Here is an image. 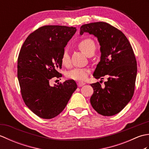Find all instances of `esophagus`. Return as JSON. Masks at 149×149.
<instances>
[{"instance_id":"1","label":"esophagus","mask_w":149,"mask_h":149,"mask_svg":"<svg viewBox=\"0 0 149 149\" xmlns=\"http://www.w3.org/2000/svg\"><path fill=\"white\" fill-rule=\"evenodd\" d=\"M84 84H85V83H84V82H81V81L78 82V83H77V85H78L79 87L83 86V85H84Z\"/></svg>"}]
</instances>
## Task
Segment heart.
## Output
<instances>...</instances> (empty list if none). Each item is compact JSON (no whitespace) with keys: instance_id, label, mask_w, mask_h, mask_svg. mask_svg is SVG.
<instances>
[{"instance_id":"1","label":"heart","mask_w":149,"mask_h":149,"mask_svg":"<svg viewBox=\"0 0 149 149\" xmlns=\"http://www.w3.org/2000/svg\"><path fill=\"white\" fill-rule=\"evenodd\" d=\"M78 47L81 51L87 56L94 49H95V44L93 41L89 38L82 40L79 43ZM61 63L63 65L65 66H68L70 65V58L68 52L66 50H64L62 54ZM88 73H89V70L87 68H76L69 71L66 74V77L69 79H72L82 81L84 80L87 77Z\"/></svg>"}]
</instances>
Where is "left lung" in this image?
I'll use <instances>...</instances> for the list:
<instances>
[{"instance_id":"left-lung-1","label":"left lung","mask_w":149,"mask_h":149,"mask_svg":"<svg viewBox=\"0 0 149 149\" xmlns=\"http://www.w3.org/2000/svg\"><path fill=\"white\" fill-rule=\"evenodd\" d=\"M84 33L95 36L100 46V60L93 75L100 79L108 77L104 88L99 82L91 84L93 93L90 103L100 115H115L127 106L134 94L137 64L133 50L123 33L106 22L84 24L80 28V35Z\"/></svg>"}]
</instances>
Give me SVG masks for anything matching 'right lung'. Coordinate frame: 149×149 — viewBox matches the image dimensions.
Listing matches in <instances>:
<instances>
[{
	"instance_id": "obj_1",
	"label": "right lung",
	"mask_w": 149,
	"mask_h": 149,
	"mask_svg": "<svg viewBox=\"0 0 149 149\" xmlns=\"http://www.w3.org/2000/svg\"><path fill=\"white\" fill-rule=\"evenodd\" d=\"M76 28L45 26L28 36L18 58V79L22 98L30 110L40 118H54L65 108L77 89L74 80L51 86L52 78L61 77V57Z\"/></svg>"
}]
</instances>
